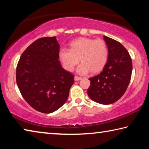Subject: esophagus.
<instances>
[{
	"label": "esophagus",
	"instance_id": "obj_1",
	"mask_svg": "<svg viewBox=\"0 0 149 149\" xmlns=\"http://www.w3.org/2000/svg\"><path fill=\"white\" fill-rule=\"evenodd\" d=\"M74 79H75V81H79L80 79H81V77H78V76H75Z\"/></svg>",
	"mask_w": 149,
	"mask_h": 149
}]
</instances>
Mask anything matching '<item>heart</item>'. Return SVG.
<instances>
[{
  "instance_id": "obj_1",
  "label": "heart",
  "mask_w": 149,
  "mask_h": 149,
  "mask_svg": "<svg viewBox=\"0 0 149 149\" xmlns=\"http://www.w3.org/2000/svg\"><path fill=\"white\" fill-rule=\"evenodd\" d=\"M70 47V49L62 48L58 52L60 62L68 71L74 70L79 58L81 63L77 71L80 74H87L90 71L97 73L107 64L108 50L107 44L102 39L82 37L72 41Z\"/></svg>"
}]
</instances>
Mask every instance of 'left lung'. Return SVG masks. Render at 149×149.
<instances>
[{
	"label": "left lung",
	"instance_id": "obj_1",
	"mask_svg": "<svg viewBox=\"0 0 149 149\" xmlns=\"http://www.w3.org/2000/svg\"><path fill=\"white\" fill-rule=\"evenodd\" d=\"M108 57L102 71L89 78L91 85L87 94L93 101L102 104H110L124 94L130 82L132 60L129 52L116 40L104 36Z\"/></svg>",
	"mask_w": 149,
	"mask_h": 149
}]
</instances>
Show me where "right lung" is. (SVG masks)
Returning <instances> with one entry per match:
<instances>
[{
	"mask_svg": "<svg viewBox=\"0 0 149 149\" xmlns=\"http://www.w3.org/2000/svg\"><path fill=\"white\" fill-rule=\"evenodd\" d=\"M56 37L38 39L22 53L17 65L16 83L26 101L45 114L66 102L74 75L62 68Z\"/></svg>",
	"mask_w": 149,
	"mask_h": 149,
	"instance_id": "obj_1",
	"label": "right lung"
}]
</instances>
